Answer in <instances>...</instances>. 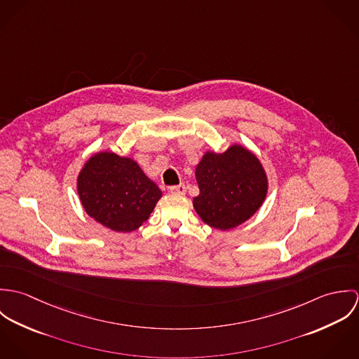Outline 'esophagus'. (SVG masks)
Masks as SVG:
<instances>
[{"instance_id": "1", "label": "esophagus", "mask_w": 359, "mask_h": 359, "mask_svg": "<svg viewBox=\"0 0 359 359\" xmlns=\"http://www.w3.org/2000/svg\"><path fill=\"white\" fill-rule=\"evenodd\" d=\"M170 194H172V195H185L187 194V187L184 184L171 187L170 188Z\"/></svg>"}]
</instances>
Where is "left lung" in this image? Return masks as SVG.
Wrapping results in <instances>:
<instances>
[{
  "label": "left lung",
  "mask_w": 359,
  "mask_h": 359,
  "mask_svg": "<svg viewBox=\"0 0 359 359\" xmlns=\"http://www.w3.org/2000/svg\"><path fill=\"white\" fill-rule=\"evenodd\" d=\"M201 189L194 207L207 225L225 231L249 219L262 205L268 182L255 154L241 145L207 152L196 167Z\"/></svg>",
  "instance_id": "left-lung-1"
}]
</instances>
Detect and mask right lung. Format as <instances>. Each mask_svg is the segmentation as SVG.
<instances>
[{
	"instance_id": "add662e5",
	"label": "right lung",
	"mask_w": 359,
	"mask_h": 359,
	"mask_svg": "<svg viewBox=\"0 0 359 359\" xmlns=\"http://www.w3.org/2000/svg\"><path fill=\"white\" fill-rule=\"evenodd\" d=\"M77 191L87 214L116 232L138 229L161 198V191L133 158L109 152L87 161Z\"/></svg>"
}]
</instances>
